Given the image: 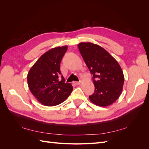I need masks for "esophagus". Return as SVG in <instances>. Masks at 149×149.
<instances>
[{
    "label": "esophagus",
    "instance_id": "esophagus-1",
    "mask_svg": "<svg viewBox=\"0 0 149 149\" xmlns=\"http://www.w3.org/2000/svg\"><path fill=\"white\" fill-rule=\"evenodd\" d=\"M74 84H75L76 85H79L81 84V81H74Z\"/></svg>",
    "mask_w": 149,
    "mask_h": 149
}]
</instances>
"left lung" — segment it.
<instances>
[{
    "instance_id": "8db88e82",
    "label": "left lung",
    "mask_w": 149,
    "mask_h": 149,
    "mask_svg": "<svg viewBox=\"0 0 149 149\" xmlns=\"http://www.w3.org/2000/svg\"><path fill=\"white\" fill-rule=\"evenodd\" d=\"M78 48L95 87L89 98L93 104L105 107L111 105L123 91L124 76L121 68L105 49L90 42L80 43Z\"/></svg>"
}]
</instances>
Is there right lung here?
<instances>
[{"mask_svg": "<svg viewBox=\"0 0 149 149\" xmlns=\"http://www.w3.org/2000/svg\"><path fill=\"white\" fill-rule=\"evenodd\" d=\"M67 49V46H63L49 49L40 57L29 72V88L44 106L60 104L73 91L71 84L65 82L60 71V63Z\"/></svg>", "mask_w": 149, "mask_h": 149, "instance_id": "1", "label": "right lung"}]
</instances>
